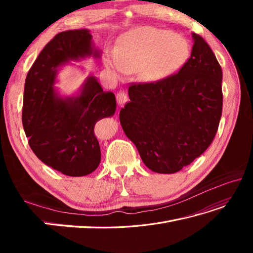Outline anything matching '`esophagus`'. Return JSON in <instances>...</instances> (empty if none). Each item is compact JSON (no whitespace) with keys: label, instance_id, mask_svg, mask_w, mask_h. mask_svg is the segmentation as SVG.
<instances>
[{"label":"esophagus","instance_id":"esophagus-1","mask_svg":"<svg viewBox=\"0 0 253 253\" xmlns=\"http://www.w3.org/2000/svg\"><path fill=\"white\" fill-rule=\"evenodd\" d=\"M116 100L119 106L124 105L127 101V96L125 90H119L116 95Z\"/></svg>","mask_w":253,"mask_h":253}]
</instances>
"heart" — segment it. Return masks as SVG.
<instances>
[{"label": "heart", "instance_id": "heart-1", "mask_svg": "<svg viewBox=\"0 0 253 253\" xmlns=\"http://www.w3.org/2000/svg\"><path fill=\"white\" fill-rule=\"evenodd\" d=\"M190 44L169 30L140 26L122 35L112 53L104 58L110 71L137 73L147 82H158L175 75L187 63Z\"/></svg>", "mask_w": 253, "mask_h": 253}]
</instances>
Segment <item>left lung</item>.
<instances>
[{"label":"left lung","instance_id":"8db88e82","mask_svg":"<svg viewBox=\"0 0 253 253\" xmlns=\"http://www.w3.org/2000/svg\"><path fill=\"white\" fill-rule=\"evenodd\" d=\"M177 74L158 82L132 83L119 113L124 132L153 172L172 174L208 149L223 110L221 67L201 36Z\"/></svg>","mask_w":253,"mask_h":253}]
</instances>
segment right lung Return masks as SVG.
Wrapping results in <instances>:
<instances>
[{
  "label": "right lung",
  "mask_w": 253,
  "mask_h": 253,
  "mask_svg": "<svg viewBox=\"0 0 253 253\" xmlns=\"http://www.w3.org/2000/svg\"><path fill=\"white\" fill-rule=\"evenodd\" d=\"M88 29L58 34L38 56L25 80L22 124L30 149L43 164L67 176H85L101 160L96 122L116 111V98L88 76L77 95L60 96L59 67L71 61L100 58Z\"/></svg>",
  "instance_id": "1"
}]
</instances>
